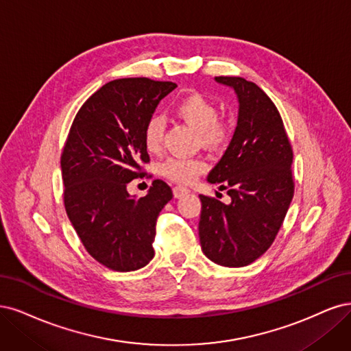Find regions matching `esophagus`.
<instances>
[{
	"mask_svg": "<svg viewBox=\"0 0 351 351\" xmlns=\"http://www.w3.org/2000/svg\"><path fill=\"white\" fill-rule=\"evenodd\" d=\"M186 194H189V189L185 188V186L178 185V186L173 188V195H175V198H182V197H185Z\"/></svg>",
	"mask_w": 351,
	"mask_h": 351,
	"instance_id": "34e87169",
	"label": "esophagus"
}]
</instances>
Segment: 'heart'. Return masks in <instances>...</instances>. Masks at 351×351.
I'll list each match as a JSON object with an SVG mask.
<instances>
[{
	"label": "heart",
	"instance_id": "b5f03b06",
	"mask_svg": "<svg viewBox=\"0 0 351 351\" xmlns=\"http://www.w3.org/2000/svg\"><path fill=\"white\" fill-rule=\"evenodd\" d=\"M176 115L191 127L199 131L201 143L208 147H221L230 138V125L219 121V108L213 100L201 93H191L179 100ZM165 135V122L160 117H152L145 122L143 141L145 149L154 153L162 149ZM207 169L206 162L197 157L172 156L160 163L159 172L179 184H189Z\"/></svg>",
	"mask_w": 351,
	"mask_h": 351
}]
</instances>
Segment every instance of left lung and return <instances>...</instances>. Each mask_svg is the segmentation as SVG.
Here are the masks:
<instances>
[{"mask_svg":"<svg viewBox=\"0 0 351 351\" xmlns=\"http://www.w3.org/2000/svg\"><path fill=\"white\" fill-rule=\"evenodd\" d=\"M234 90L239 114L233 138L207 176L228 189L230 204L199 195L202 252L223 267H245L273 245L295 194L293 150L280 112L255 83L216 77Z\"/></svg>","mask_w":351,"mask_h":351,"instance_id":"8db88e82","label":"left lung"}]
</instances>
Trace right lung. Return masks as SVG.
Returning a JSON list of instances; mask_svg holds the SVG:
<instances>
[{
    "label": "right lung",
    "mask_w": 351,
    "mask_h": 351,
    "mask_svg": "<svg viewBox=\"0 0 351 351\" xmlns=\"http://www.w3.org/2000/svg\"><path fill=\"white\" fill-rule=\"evenodd\" d=\"M175 88L172 82L145 77L106 83L77 112L64 145L66 216L86 251L119 273L152 261L157 217L173 197L160 179L141 198L131 197L127 185L144 175L141 163L150 162L145 122Z\"/></svg>",
    "instance_id": "1"
}]
</instances>
